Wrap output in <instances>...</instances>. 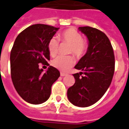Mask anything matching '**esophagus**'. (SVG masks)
Returning a JSON list of instances; mask_svg holds the SVG:
<instances>
[{"mask_svg": "<svg viewBox=\"0 0 129 129\" xmlns=\"http://www.w3.org/2000/svg\"><path fill=\"white\" fill-rule=\"evenodd\" d=\"M67 75V74L64 73H60V76L61 77H64V76Z\"/></svg>", "mask_w": 129, "mask_h": 129, "instance_id": "34e87169", "label": "esophagus"}]
</instances>
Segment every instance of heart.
Listing matches in <instances>:
<instances>
[{"mask_svg":"<svg viewBox=\"0 0 129 129\" xmlns=\"http://www.w3.org/2000/svg\"><path fill=\"white\" fill-rule=\"evenodd\" d=\"M58 40L62 42L70 44L68 53L73 54L77 58H81L86 54L88 50V42L83 39L81 34L73 28L67 29L58 36ZM59 42L55 38H52L48 43V49L52 56H55L58 52ZM74 63V58L71 56H59L52 61V64L56 69L66 71Z\"/></svg>","mask_w":129,"mask_h":129,"instance_id":"heart-1","label":"heart"}]
</instances>
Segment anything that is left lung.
Here are the masks:
<instances>
[{
  "label": "left lung",
  "instance_id": "obj_1",
  "mask_svg": "<svg viewBox=\"0 0 129 129\" xmlns=\"http://www.w3.org/2000/svg\"><path fill=\"white\" fill-rule=\"evenodd\" d=\"M79 29L88 39V50L75 67L82 72L73 74L75 83L68 89L67 97L73 105L87 107L97 102L111 84L115 59L111 43L104 33L89 26Z\"/></svg>",
  "mask_w": 129,
  "mask_h": 129
}]
</instances>
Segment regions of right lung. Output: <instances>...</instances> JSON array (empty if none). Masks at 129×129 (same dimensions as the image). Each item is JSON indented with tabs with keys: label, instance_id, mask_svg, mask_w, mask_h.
I'll list each match as a JSON object with an SVG mask.
<instances>
[{
	"label": "right lung",
	"instance_id": "1",
	"mask_svg": "<svg viewBox=\"0 0 129 129\" xmlns=\"http://www.w3.org/2000/svg\"><path fill=\"white\" fill-rule=\"evenodd\" d=\"M59 28L35 24L18 35L11 51V75L17 92L24 100L40 104L48 100L51 87L60 77L59 71L49 66L46 73L39 64H48V43ZM49 65V64H48Z\"/></svg>",
	"mask_w": 129,
	"mask_h": 129
}]
</instances>
